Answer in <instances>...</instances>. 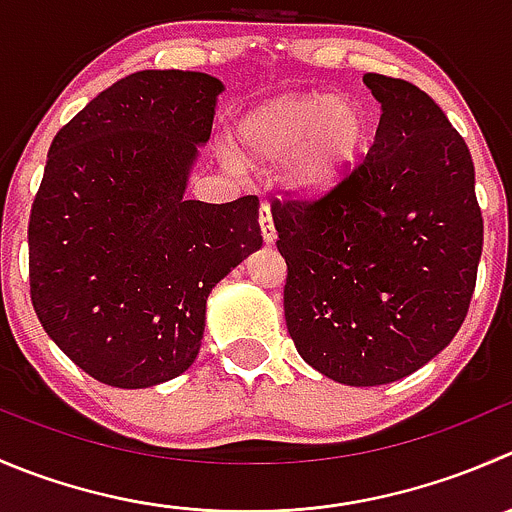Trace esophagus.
Returning <instances> with one entry per match:
<instances>
[{"label":"esophagus","mask_w":512,"mask_h":512,"mask_svg":"<svg viewBox=\"0 0 512 512\" xmlns=\"http://www.w3.org/2000/svg\"><path fill=\"white\" fill-rule=\"evenodd\" d=\"M260 230H262V240L270 245V242H275L277 232H275V222H272V212H270V205L267 202H262L260 205Z\"/></svg>","instance_id":"34e87169"}]
</instances>
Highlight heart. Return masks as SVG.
<instances>
[{
    "label": "heart",
    "mask_w": 512,
    "mask_h": 512,
    "mask_svg": "<svg viewBox=\"0 0 512 512\" xmlns=\"http://www.w3.org/2000/svg\"><path fill=\"white\" fill-rule=\"evenodd\" d=\"M365 137V112L332 94H292L257 107L242 122L240 140L255 160L287 167L292 190L325 192L345 175ZM235 165V157H227Z\"/></svg>",
    "instance_id": "b5f03b06"
}]
</instances>
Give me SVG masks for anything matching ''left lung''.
I'll return each mask as SVG.
<instances>
[{
  "mask_svg": "<svg viewBox=\"0 0 512 512\" xmlns=\"http://www.w3.org/2000/svg\"><path fill=\"white\" fill-rule=\"evenodd\" d=\"M375 142L317 200H272L285 322L307 365L355 388L410 375L468 315L483 215L468 145L433 97L367 72Z\"/></svg>",
  "mask_w": 512,
  "mask_h": 512,
  "instance_id": "left-lung-1",
  "label": "left lung"
}]
</instances>
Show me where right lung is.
Returning a JSON list of instances; mask_svg holds the SVG:
<instances>
[{"mask_svg": "<svg viewBox=\"0 0 512 512\" xmlns=\"http://www.w3.org/2000/svg\"><path fill=\"white\" fill-rule=\"evenodd\" d=\"M225 84L145 69L52 140L29 215V295L44 332L94 380L152 388L195 362L212 287L260 250V200H187Z\"/></svg>", "mask_w": 512, "mask_h": 512, "instance_id": "1", "label": "right lung"}]
</instances>
